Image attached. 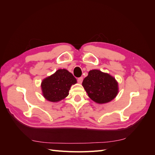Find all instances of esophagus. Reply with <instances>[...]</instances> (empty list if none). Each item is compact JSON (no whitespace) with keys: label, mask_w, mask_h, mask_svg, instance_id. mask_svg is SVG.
<instances>
[{"label":"esophagus","mask_w":155,"mask_h":155,"mask_svg":"<svg viewBox=\"0 0 155 155\" xmlns=\"http://www.w3.org/2000/svg\"><path fill=\"white\" fill-rule=\"evenodd\" d=\"M83 77L78 78V82L79 83H81L82 81H83Z\"/></svg>","instance_id":"esophagus-1"}]
</instances>
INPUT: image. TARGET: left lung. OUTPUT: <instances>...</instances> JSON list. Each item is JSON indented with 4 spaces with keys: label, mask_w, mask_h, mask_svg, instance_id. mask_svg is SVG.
Masks as SVG:
<instances>
[{
    "label": "left lung",
    "mask_w": 155,
    "mask_h": 155,
    "mask_svg": "<svg viewBox=\"0 0 155 155\" xmlns=\"http://www.w3.org/2000/svg\"><path fill=\"white\" fill-rule=\"evenodd\" d=\"M82 85L88 97L98 104H105L112 100L118 92V83L109 74L98 70L89 71L83 79Z\"/></svg>",
    "instance_id": "8db88e82"
}]
</instances>
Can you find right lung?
I'll return each instance as SVG.
<instances>
[{"mask_svg":"<svg viewBox=\"0 0 155 155\" xmlns=\"http://www.w3.org/2000/svg\"><path fill=\"white\" fill-rule=\"evenodd\" d=\"M76 83V79L68 70L59 69L42 82L43 96L50 101H59L68 95L70 87Z\"/></svg>","mask_w":155,"mask_h":155,"instance_id":"obj_1","label":"right lung"}]
</instances>
